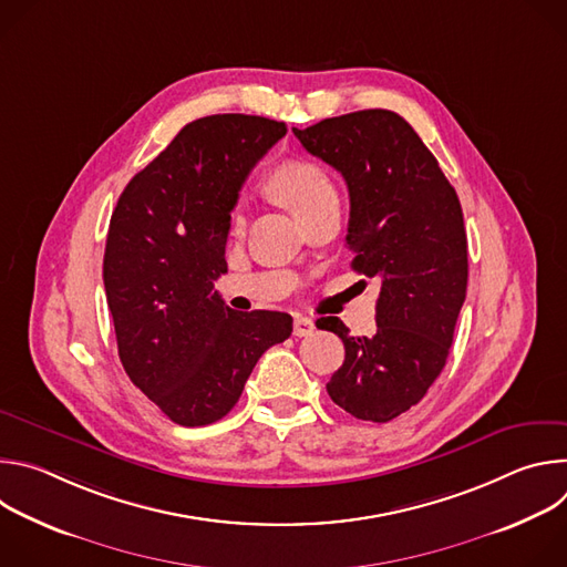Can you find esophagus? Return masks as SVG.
Masks as SVG:
<instances>
[{
    "instance_id": "obj_1",
    "label": "esophagus",
    "mask_w": 567,
    "mask_h": 567,
    "mask_svg": "<svg viewBox=\"0 0 567 567\" xmlns=\"http://www.w3.org/2000/svg\"><path fill=\"white\" fill-rule=\"evenodd\" d=\"M313 320L307 316H296L293 318V337L302 339V337H311L313 334Z\"/></svg>"
}]
</instances>
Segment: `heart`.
Instances as JSON below:
<instances>
[{
    "label": "heart",
    "instance_id": "obj_1",
    "mask_svg": "<svg viewBox=\"0 0 567 567\" xmlns=\"http://www.w3.org/2000/svg\"><path fill=\"white\" fill-rule=\"evenodd\" d=\"M267 193L278 199L298 221L326 204L330 197H337V190L330 177L322 173L311 161L291 158L280 164L265 182ZM245 217L233 213V230H241Z\"/></svg>",
    "mask_w": 567,
    "mask_h": 567
}]
</instances>
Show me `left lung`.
<instances>
[{"label": "left lung", "mask_w": 567, "mask_h": 567, "mask_svg": "<svg viewBox=\"0 0 567 567\" xmlns=\"http://www.w3.org/2000/svg\"><path fill=\"white\" fill-rule=\"evenodd\" d=\"M293 134L343 175L352 269L381 285L372 337H350L337 316L326 320L346 346L328 392L357 420L383 424L420 403L446 363L468 278L462 206L437 158L390 110Z\"/></svg>", "instance_id": "1"}]
</instances>
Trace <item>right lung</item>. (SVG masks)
I'll use <instances>...</instances> for the list:
<instances>
[{"mask_svg": "<svg viewBox=\"0 0 567 567\" xmlns=\"http://www.w3.org/2000/svg\"><path fill=\"white\" fill-rule=\"evenodd\" d=\"M287 125L247 114L188 123L132 177L110 219L103 280L121 363L179 426L221 420L291 316L235 311L213 289L239 188Z\"/></svg>", "mask_w": 567, "mask_h": 567, "instance_id": "1", "label": "right lung"}]
</instances>
